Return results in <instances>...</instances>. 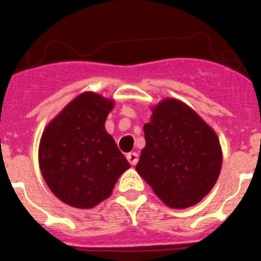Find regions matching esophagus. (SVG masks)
<instances>
[{
  "mask_svg": "<svg viewBox=\"0 0 261 261\" xmlns=\"http://www.w3.org/2000/svg\"><path fill=\"white\" fill-rule=\"evenodd\" d=\"M126 159H128V162L130 163V165L135 166L136 163L138 162V154L137 153H129L128 155H126Z\"/></svg>",
  "mask_w": 261,
  "mask_h": 261,
  "instance_id": "34e87169",
  "label": "esophagus"
}]
</instances>
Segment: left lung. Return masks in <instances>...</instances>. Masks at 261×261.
Masks as SVG:
<instances>
[{
	"mask_svg": "<svg viewBox=\"0 0 261 261\" xmlns=\"http://www.w3.org/2000/svg\"><path fill=\"white\" fill-rule=\"evenodd\" d=\"M146 145L136 170L171 208L197 204L216 184L222 166L220 141L192 108L165 99L144 125Z\"/></svg>",
	"mask_w": 261,
	"mask_h": 261,
	"instance_id": "8db88e82",
	"label": "left lung"
}]
</instances>
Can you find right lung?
<instances>
[{"label":"right lung","mask_w":261,"mask_h":261,"mask_svg":"<svg viewBox=\"0 0 261 261\" xmlns=\"http://www.w3.org/2000/svg\"><path fill=\"white\" fill-rule=\"evenodd\" d=\"M114 102L95 93L71 100L41 136L39 163L49 190L65 204L93 208L130 167L105 129Z\"/></svg>","instance_id":"1"}]
</instances>
